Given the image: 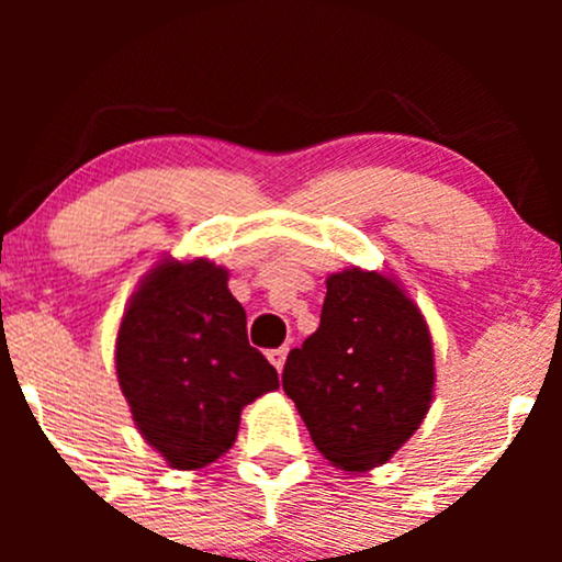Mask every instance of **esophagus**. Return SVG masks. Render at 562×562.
I'll return each instance as SVG.
<instances>
[{
    "instance_id": "34e87169",
    "label": "esophagus",
    "mask_w": 562,
    "mask_h": 562,
    "mask_svg": "<svg viewBox=\"0 0 562 562\" xmlns=\"http://www.w3.org/2000/svg\"><path fill=\"white\" fill-rule=\"evenodd\" d=\"M267 357H269V362L277 367V372H282V367H285V359H288V346L272 348V351H269Z\"/></svg>"
}]
</instances>
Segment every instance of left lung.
Segmentation results:
<instances>
[{"instance_id":"obj_1","label":"left lung","mask_w":562,"mask_h":562,"mask_svg":"<svg viewBox=\"0 0 562 562\" xmlns=\"http://www.w3.org/2000/svg\"><path fill=\"white\" fill-rule=\"evenodd\" d=\"M434 344L420 308L391 277H327L317 333L288 353L282 389L314 447L346 473L383 465L434 402Z\"/></svg>"}]
</instances>
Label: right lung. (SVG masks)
Returning a JSON list of instances; mask_svg holds the SVG:
<instances>
[{"mask_svg":"<svg viewBox=\"0 0 562 562\" xmlns=\"http://www.w3.org/2000/svg\"><path fill=\"white\" fill-rule=\"evenodd\" d=\"M229 272L209 259H164L128 301L115 372L137 430L171 468L198 470L232 449L245 404L280 389L248 344Z\"/></svg>","mask_w":562,"mask_h":562,"instance_id":"right-lung-1","label":"right lung"}]
</instances>
